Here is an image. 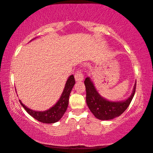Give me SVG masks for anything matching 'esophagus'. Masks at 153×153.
<instances>
[{
	"mask_svg": "<svg viewBox=\"0 0 153 153\" xmlns=\"http://www.w3.org/2000/svg\"><path fill=\"white\" fill-rule=\"evenodd\" d=\"M75 78L76 81H82L83 80V75H82L81 70H78V71L75 73Z\"/></svg>",
	"mask_w": 153,
	"mask_h": 153,
	"instance_id": "esophagus-1",
	"label": "esophagus"
}]
</instances>
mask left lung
<instances>
[{"instance_id": "1", "label": "left lung", "mask_w": 153, "mask_h": 153, "mask_svg": "<svg viewBox=\"0 0 153 153\" xmlns=\"http://www.w3.org/2000/svg\"><path fill=\"white\" fill-rule=\"evenodd\" d=\"M86 89V102L91 113L101 120H108L118 117L125 112L133 98L135 93L136 82L130 96L126 100L112 102L105 99L97 93L91 78L84 81Z\"/></svg>"}]
</instances>
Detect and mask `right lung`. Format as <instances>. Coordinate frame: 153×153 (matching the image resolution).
I'll use <instances>...</instances> for the list:
<instances>
[{
	"label": "right lung",
	"instance_id": "add662e5",
	"mask_svg": "<svg viewBox=\"0 0 153 153\" xmlns=\"http://www.w3.org/2000/svg\"><path fill=\"white\" fill-rule=\"evenodd\" d=\"M75 83V78L73 75H71L66 81L65 88L62 92L61 96L59 99L58 102L55 105L49 110L45 111H35L28 108L25 105L22 103V102L19 100L21 105L23 107L24 109L31 116L33 117L37 120L43 123H54L60 120V119L62 117L64 113H65L68 108L69 102V96L71 92L73 89V86Z\"/></svg>",
	"mask_w": 153,
	"mask_h": 153
}]
</instances>
